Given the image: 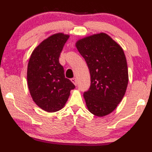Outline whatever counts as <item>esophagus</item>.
Listing matches in <instances>:
<instances>
[{"label":"esophagus","mask_w":152,"mask_h":152,"mask_svg":"<svg viewBox=\"0 0 152 152\" xmlns=\"http://www.w3.org/2000/svg\"><path fill=\"white\" fill-rule=\"evenodd\" d=\"M70 80H71V82L73 83L75 85H77V80H76V78H72Z\"/></svg>","instance_id":"1"}]
</instances>
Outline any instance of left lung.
Here are the masks:
<instances>
[{
  "label": "left lung",
  "instance_id": "obj_1",
  "mask_svg": "<svg viewBox=\"0 0 152 152\" xmlns=\"http://www.w3.org/2000/svg\"><path fill=\"white\" fill-rule=\"evenodd\" d=\"M76 47L91 75V86L84 93L88 111L102 117L117 107L125 94L128 69L122 48L104 33L80 39Z\"/></svg>",
  "mask_w": 152,
  "mask_h": 152
}]
</instances>
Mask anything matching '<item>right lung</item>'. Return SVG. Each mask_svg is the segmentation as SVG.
Returning a JSON list of instances; mask_svg holds the SVG:
<instances>
[{"label":"right lung","mask_w":152,"mask_h":152,"mask_svg":"<svg viewBox=\"0 0 152 152\" xmlns=\"http://www.w3.org/2000/svg\"><path fill=\"white\" fill-rule=\"evenodd\" d=\"M69 38L62 33L42 41L33 51L28 66V85L33 100L48 112H56L65 105L70 91L75 88L65 77L59 63L63 48Z\"/></svg>","instance_id":"right-lung-1"}]
</instances>
